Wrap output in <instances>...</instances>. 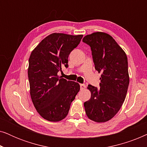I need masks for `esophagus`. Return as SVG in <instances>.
Instances as JSON below:
<instances>
[{
  "label": "esophagus",
  "mask_w": 147,
  "mask_h": 147,
  "mask_svg": "<svg viewBox=\"0 0 147 147\" xmlns=\"http://www.w3.org/2000/svg\"><path fill=\"white\" fill-rule=\"evenodd\" d=\"M85 88H86V85H85V84H80V88H81V90L85 89Z\"/></svg>",
  "instance_id": "esophagus-1"
}]
</instances>
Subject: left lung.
Masks as SVG:
<instances>
[{
	"instance_id": "left-lung-1",
	"label": "left lung",
	"mask_w": 147,
	"mask_h": 147,
	"mask_svg": "<svg viewBox=\"0 0 147 147\" xmlns=\"http://www.w3.org/2000/svg\"><path fill=\"white\" fill-rule=\"evenodd\" d=\"M82 41L90 47L95 69L102 73L100 89L88 86L92 95L84 104L86 113L93 121L104 122L117 114L125 100L129 84L127 56L107 33L96 32Z\"/></svg>"
}]
</instances>
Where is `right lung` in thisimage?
I'll return each instance as SVG.
<instances>
[{"mask_svg": "<svg viewBox=\"0 0 147 147\" xmlns=\"http://www.w3.org/2000/svg\"><path fill=\"white\" fill-rule=\"evenodd\" d=\"M82 35L52 33L42 40L29 59L30 94L36 110L45 120L58 122L67 115L80 84L57 76L68 67V57L79 45Z\"/></svg>", "mask_w": 147, "mask_h": 147, "instance_id": "add662e5", "label": "right lung"}]
</instances>
